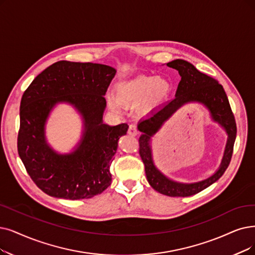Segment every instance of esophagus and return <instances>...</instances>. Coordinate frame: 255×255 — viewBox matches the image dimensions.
Listing matches in <instances>:
<instances>
[{
  "label": "esophagus",
  "instance_id": "obj_1",
  "mask_svg": "<svg viewBox=\"0 0 255 255\" xmlns=\"http://www.w3.org/2000/svg\"><path fill=\"white\" fill-rule=\"evenodd\" d=\"M128 133L130 136H136L138 134V128L135 125H129L128 129Z\"/></svg>",
  "mask_w": 255,
  "mask_h": 255
}]
</instances>
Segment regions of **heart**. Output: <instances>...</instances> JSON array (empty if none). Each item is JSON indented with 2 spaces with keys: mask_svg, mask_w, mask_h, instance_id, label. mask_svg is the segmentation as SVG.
Masks as SVG:
<instances>
[{
  "mask_svg": "<svg viewBox=\"0 0 255 255\" xmlns=\"http://www.w3.org/2000/svg\"><path fill=\"white\" fill-rule=\"evenodd\" d=\"M171 85L165 78L156 76H140L117 87L116 100L124 105H136L143 101L141 109L147 111L164 100L170 93ZM112 109L118 110L115 101L110 104Z\"/></svg>",
  "mask_w": 255,
  "mask_h": 255,
  "instance_id": "heart-1",
  "label": "heart"
}]
</instances>
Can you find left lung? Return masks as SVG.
Masks as SVG:
<instances>
[{
	"label": "left lung",
	"mask_w": 255,
	"mask_h": 255,
	"mask_svg": "<svg viewBox=\"0 0 255 255\" xmlns=\"http://www.w3.org/2000/svg\"><path fill=\"white\" fill-rule=\"evenodd\" d=\"M167 66L178 70L181 76L176 97L147 118L140 121L138 128L142 135L139 138V154L143 161L147 181L152 188L168 197H189L213 184L229 166L237 137V124L225 91L217 79L200 72L195 66L183 59L172 60ZM189 101H199L210 109L214 120L226 128L229 141L222 164L215 175L204 181L182 185L167 179L155 168L151 159L149 141L161 125L181 105Z\"/></svg>",
	"instance_id": "obj_1"
}]
</instances>
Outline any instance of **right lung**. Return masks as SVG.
<instances>
[{
	"mask_svg": "<svg viewBox=\"0 0 255 255\" xmlns=\"http://www.w3.org/2000/svg\"><path fill=\"white\" fill-rule=\"evenodd\" d=\"M116 70L92 63L59 60L38 74L26 89L19 109L18 156L35 185L45 193L68 200L90 199L112 182L110 166L117 142L128 126L103 124L106 95ZM73 104L85 120L78 149L58 155L45 143L43 127L57 102Z\"/></svg>",
	"mask_w": 255,
	"mask_h": 255,
	"instance_id": "obj_1",
	"label": "right lung"
}]
</instances>
